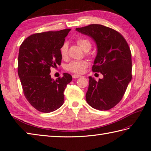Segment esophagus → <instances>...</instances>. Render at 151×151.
<instances>
[{
	"instance_id": "esophagus-1",
	"label": "esophagus",
	"mask_w": 151,
	"mask_h": 151,
	"mask_svg": "<svg viewBox=\"0 0 151 151\" xmlns=\"http://www.w3.org/2000/svg\"><path fill=\"white\" fill-rule=\"evenodd\" d=\"M81 75H73V78H78L80 77H81Z\"/></svg>"
}]
</instances>
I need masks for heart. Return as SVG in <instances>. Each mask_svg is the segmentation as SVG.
Returning <instances> with one entry per match:
<instances>
[{"label": "heart", "instance_id": "1", "mask_svg": "<svg viewBox=\"0 0 151 151\" xmlns=\"http://www.w3.org/2000/svg\"><path fill=\"white\" fill-rule=\"evenodd\" d=\"M78 45L85 52L89 51L91 48V44L89 40L84 38H81L77 41ZM60 53L62 58H66L68 54V45L64 43L61 46L60 49ZM88 66V62L85 60L82 61H73L67 65L66 69L69 71L75 73H82Z\"/></svg>", "mask_w": 151, "mask_h": 151}]
</instances>
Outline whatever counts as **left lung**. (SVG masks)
Segmentation results:
<instances>
[{"mask_svg": "<svg viewBox=\"0 0 151 151\" xmlns=\"http://www.w3.org/2000/svg\"><path fill=\"white\" fill-rule=\"evenodd\" d=\"M76 31L88 35L96 42L97 55L92 70L103 75L97 82L89 76L86 99L91 107L109 110L122 99L132 80L130 49L119 32L104 25L91 24Z\"/></svg>", "mask_w": 151, "mask_h": 151, "instance_id": "1", "label": "left lung"}]
</instances>
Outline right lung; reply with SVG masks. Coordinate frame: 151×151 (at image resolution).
Wrapping results in <instances>:
<instances>
[{"label": "right lung", "instance_id": "1", "mask_svg": "<svg viewBox=\"0 0 151 151\" xmlns=\"http://www.w3.org/2000/svg\"><path fill=\"white\" fill-rule=\"evenodd\" d=\"M70 29L33 34L20 46L18 75L23 93L37 110L50 113L61 107L63 92L72 76L63 73V77L53 79L50 69L61 64L60 49Z\"/></svg>", "mask_w": 151, "mask_h": 151}]
</instances>
